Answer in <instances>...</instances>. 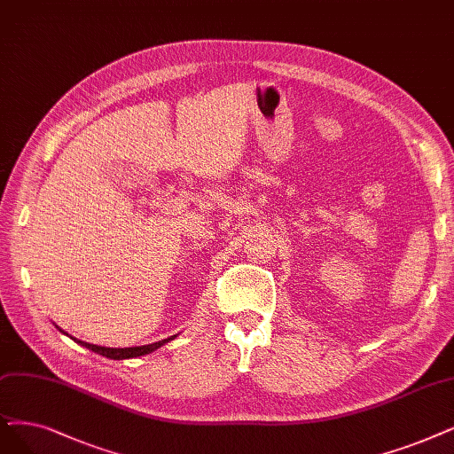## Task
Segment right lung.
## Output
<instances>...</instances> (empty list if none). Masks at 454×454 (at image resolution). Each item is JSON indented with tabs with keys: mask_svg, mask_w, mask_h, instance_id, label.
I'll use <instances>...</instances> for the list:
<instances>
[{
	"mask_svg": "<svg viewBox=\"0 0 454 454\" xmlns=\"http://www.w3.org/2000/svg\"><path fill=\"white\" fill-rule=\"evenodd\" d=\"M63 332V330H59ZM65 333V332H63ZM176 335H171L164 340H158V342H153V344H143V347H132V348H106V347H98V344H89L85 340H78L74 339L78 344H82V347L93 350L104 357H110V359H130V357H139V356H145V354H151L154 350H158L160 347H164L166 342L173 340Z\"/></svg>",
	"mask_w": 454,
	"mask_h": 454,
	"instance_id": "1",
	"label": "right lung"
}]
</instances>
